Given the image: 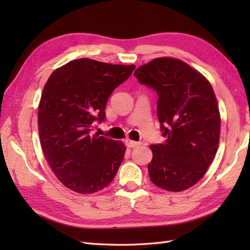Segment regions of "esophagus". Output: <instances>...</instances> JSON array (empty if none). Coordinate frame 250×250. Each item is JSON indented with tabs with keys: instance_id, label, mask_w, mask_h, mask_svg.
<instances>
[{
	"instance_id": "1",
	"label": "esophagus",
	"mask_w": 250,
	"mask_h": 250,
	"mask_svg": "<svg viewBox=\"0 0 250 250\" xmlns=\"http://www.w3.org/2000/svg\"><path fill=\"white\" fill-rule=\"evenodd\" d=\"M125 144H126V146L130 147V148H134V147H137V146H139V145H140V143H139V142L131 141V140H126V141H125Z\"/></svg>"
}]
</instances>
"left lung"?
Listing matches in <instances>:
<instances>
[{
  "mask_svg": "<svg viewBox=\"0 0 250 250\" xmlns=\"http://www.w3.org/2000/svg\"><path fill=\"white\" fill-rule=\"evenodd\" d=\"M158 94L157 114L166 137L152 145L151 182L167 191L192 187L213 162L220 139V115L209 82L182 60L157 58L134 73Z\"/></svg>",
  "mask_w": 250,
  "mask_h": 250,
  "instance_id": "left-lung-1",
  "label": "left lung"
}]
</instances>
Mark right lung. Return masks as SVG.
I'll list each match as a JSON object with an SVG mask.
<instances>
[{"mask_svg": "<svg viewBox=\"0 0 250 250\" xmlns=\"http://www.w3.org/2000/svg\"><path fill=\"white\" fill-rule=\"evenodd\" d=\"M134 68L83 58L57 68L47 81L39 106L40 140L46 161L66 188L94 193L116 176L125 146L92 134V128L105 120L109 95Z\"/></svg>", "mask_w": 250, "mask_h": 250, "instance_id": "obj_1", "label": "right lung"}]
</instances>
